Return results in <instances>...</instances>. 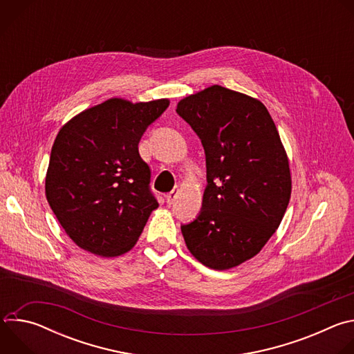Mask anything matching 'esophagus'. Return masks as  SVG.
Listing matches in <instances>:
<instances>
[{"mask_svg": "<svg viewBox=\"0 0 354 354\" xmlns=\"http://www.w3.org/2000/svg\"><path fill=\"white\" fill-rule=\"evenodd\" d=\"M178 193H179V189H174L171 193H168V194L165 196L168 205H174V203H175V200H176V197H178Z\"/></svg>", "mask_w": 354, "mask_h": 354, "instance_id": "obj_1", "label": "esophagus"}]
</instances>
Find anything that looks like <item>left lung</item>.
<instances>
[{
	"label": "left lung",
	"mask_w": 354,
	"mask_h": 354,
	"mask_svg": "<svg viewBox=\"0 0 354 354\" xmlns=\"http://www.w3.org/2000/svg\"><path fill=\"white\" fill-rule=\"evenodd\" d=\"M176 112L201 140L207 167L200 214L182 235L200 263L232 269L258 255L283 220L291 196L286 149L261 100L221 85L183 97Z\"/></svg>",
	"instance_id": "obj_1"
}]
</instances>
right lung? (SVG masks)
<instances>
[{
    "label": "right lung",
    "mask_w": 354,
    "mask_h": 354,
    "mask_svg": "<svg viewBox=\"0 0 354 354\" xmlns=\"http://www.w3.org/2000/svg\"><path fill=\"white\" fill-rule=\"evenodd\" d=\"M168 106L169 99L133 104L112 97L60 129L46 174V198L84 250L104 258L126 254L158 207L138 142Z\"/></svg>",
    "instance_id": "obj_1"
}]
</instances>
